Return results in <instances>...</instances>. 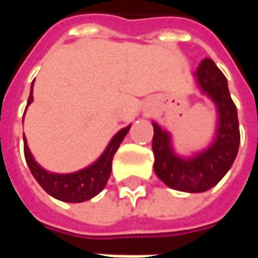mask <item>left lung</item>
<instances>
[{"label": "left lung", "mask_w": 258, "mask_h": 258, "mask_svg": "<svg viewBox=\"0 0 258 258\" xmlns=\"http://www.w3.org/2000/svg\"><path fill=\"white\" fill-rule=\"evenodd\" d=\"M198 90L210 98L217 112L216 133L209 145L189 156L178 155L167 130L153 125L152 149L155 155V173L168 188L189 194H200L216 186L232 167L238 155V110L231 99L228 81L211 59L206 58L194 72Z\"/></svg>", "instance_id": "8db88e82"}]
</instances>
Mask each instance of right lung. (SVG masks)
<instances>
[{"label": "right lung", "instance_id": "right-lung-1", "mask_svg": "<svg viewBox=\"0 0 258 258\" xmlns=\"http://www.w3.org/2000/svg\"><path fill=\"white\" fill-rule=\"evenodd\" d=\"M33 84H34V81H33ZM33 84H31L27 106L33 102ZM130 128H131V124L113 135V138L107 144L106 149L95 162L91 163L90 166L81 168L79 171L68 174L52 173V171H48L41 167L36 162L34 156L31 155L29 145H27V140L23 135L26 162H27V166L30 168L33 177L48 195H51L55 199L68 202V203H81L85 200L92 199L106 186L107 179L112 173L113 156L117 152L118 146L123 142L124 137L127 135Z\"/></svg>", "mask_w": 258, "mask_h": 258}]
</instances>
